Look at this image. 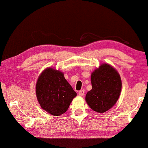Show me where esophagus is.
<instances>
[{"mask_svg": "<svg viewBox=\"0 0 148 148\" xmlns=\"http://www.w3.org/2000/svg\"><path fill=\"white\" fill-rule=\"evenodd\" d=\"M78 94H79V95L80 96H83L85 94V90H82L79 91Z\"/></svg>", "mask_w": 148, "mask_h": 148, "instance_id": "obj_1", "label": "esophagus"}]
</instances>
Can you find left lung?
Segmentation results:
<instances>
[{
    "label": "left lung",
    "mask_w": 148,
    "mask_h": 148,
    "mask_svg": "<svg viewBox=\"0 0 148 148\" xmlns=\"http://www.w3.org/2000/svg\"><path fill=\"white\" fill-rule=\"evenodd\" d=\"M92 89L87 93V104L97 112L110 109L120 96L122 82L117 71L108 64H102L91 75Z\"/></svg>",
    "instance_id": "left-lung-1"
}]
</instances>
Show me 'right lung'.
Returning a JSON list of instances; mask_svg holds the SVG:
<instances>
[{"label":"right lung","instance_id":"obj_1","mask_svg":"<svg viewBox=\"0 0 148 148\" xmlns=\"http://www.w3.org/2000/svg\"><path fill=\"white\" fill-rule=\"evenodd\" d=\"M36 93L42 108L53 116L65 112L77 96L63 73L50 67L43 71L38 77Z\"/></svg>","mask_w":148,"mask_h":148}]
</instances>
